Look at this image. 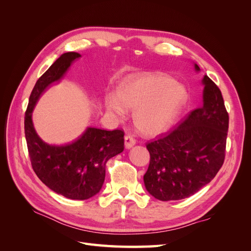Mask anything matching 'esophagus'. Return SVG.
Returning a JSON list of instances; mask_svg holds the SVG:
<instances>
[{
    "label": "esophagus",
    "mask_w": 251,
    "mask_h": 251,
    "mask_svg": "<svg viewBox=\"0 0 251 251\" xmlns=\"http://www.w3.org/2000/svg\"><path fill=\"white\" fill-rule=\"evenodd\" d=\"M136 143V139L134 138V136L131 134H126V137H125V144H126V149H130L133 146H135Z\"/></svg>",
    "instance_id": "esophagus-1"
}]
</instances>
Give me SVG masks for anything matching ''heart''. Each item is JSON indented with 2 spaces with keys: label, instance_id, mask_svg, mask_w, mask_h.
I'll return each mask as SVG.
<instances>
[{
  "label": "heart",
  "instance_id": "b5f03b06",
  "mask_svg": "<svg viewBox=\"0 0 251 251\" xmlns=\"http://www.w3.org/2000/svg\"><path fill=\"white\" fill-rule=\"evenodd\" d=\"M186 100V91L168 77L141 76L126 81L117 95L109 94L105 105L110 112L123 117L126 109L135 110L134 119L139 130L159 134L174 124Z\"/></svg>",
  "mask_w": 251,
  "mask_h": 251
}]
</instances>
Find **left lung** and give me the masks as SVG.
<instances>
[{
    "mask_svg": "<svg viewBox=\"0 0 251 251\" xmlns=\"http://www.w3.org/2000/svg\"><path fill=\"white\" fill-rule=\"evenodd\" d=\"M197 71L200 68L195 65ZM203 104L168 132L147 143L150 164L143 181L161 201L185 199L215 178L222 168L229 116L221 91L207 75Z\"/></svg>",
    "mask_w": 251,
    "mask_h": 251,
    "instance_id": "8db88e82",
    "label": "left lung"
}]
</instances>
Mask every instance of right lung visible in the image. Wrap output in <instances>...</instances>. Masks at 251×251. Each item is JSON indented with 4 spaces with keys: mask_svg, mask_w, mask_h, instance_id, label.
Masks as SVG:
<instances>
[{
    "mask_svg": "<svg viewBox=\"0 0 251 251\" xmlns=\"http://www.w3.org/2000/svg\"><path fill=\"white\" fill-rule=\"evenodd\" d=\"M76 52L60 55L37 79L25 113V137L32 169L44 184L72 200H86L100 191L109 159L125 149L123 130L107 131L88 127L80 137L64 146L43 141L32 125L31 113L36 100L51 82L58 80L75 58Z\"/></svg>",
    "mask_w": 251,
    "mask_h": 251,
    "instance_id": "obj_1",
    "label": "right lung"
}]
</instances>
